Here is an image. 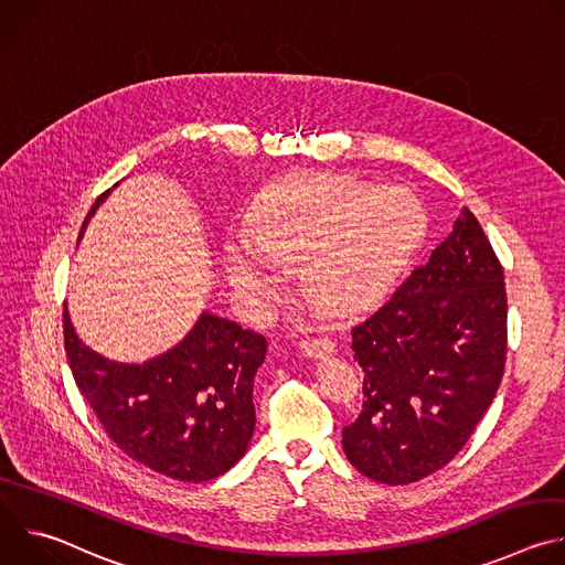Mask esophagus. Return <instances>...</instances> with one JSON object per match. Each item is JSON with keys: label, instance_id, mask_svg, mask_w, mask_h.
Instances as JSON below:
<instances>
[{"label": "esophagus", "instance_id": "1", "mask_svg": "<svg viewBox=\"0 0 565 565\" xmlns=\"http://www.w3.org/2000/svg\"><path fill=\"white\" fill-rule=\"evenodd\" d=\"M299 349L308 358H327L335 353V344L329 338H306L299 342Z\"/></svg>", "mask_w": 565, "mask_h": 565}]
</instances>
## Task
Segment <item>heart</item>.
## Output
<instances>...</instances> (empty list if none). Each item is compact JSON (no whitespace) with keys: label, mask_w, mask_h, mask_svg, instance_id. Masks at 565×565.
<instances>
[{"label":"heart","mask_w":565,"mask_h":565,"mask_svg":"<svg viewBox=\"0 0 565 565\" xmlns=\"http://www.w3.org/2000/svg\"><path fill=\"white\" fill-rule=\"evenodd\" d=\"M425 230V207L407 188L377 190L347 177L281 183L253 207L250 244L227 248L225 270L236 290L266 299V262L310 259L308 297L329 312H351L409 262Z\"/></svg>","instance_id":"obj_1"}]
</instances>
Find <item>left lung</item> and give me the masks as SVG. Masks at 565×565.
Wrapping results in <instances>:
<instances>
[{"label": "left lung", "instance_id": "8db88e82", "mask_svg": "<svg viewBox=\"0 0 565 565\" xmlns=\"http://www.w3.org/2000/svg\"><path fill=\"white\" fill-rule=\"evenodd\" d=\"M351 335L364 371L362 414L342 431L351 465L386 486L445 467L490 409L508 349L503 268L467 207Z\"/></svg>", "mask_w": 565, "mask_h": 565}]
</instances>
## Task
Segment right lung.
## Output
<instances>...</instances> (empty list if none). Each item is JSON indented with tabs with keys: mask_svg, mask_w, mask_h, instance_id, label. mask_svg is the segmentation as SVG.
I'll return each instance as SVG.
<instances>
[{
	"mask_svg": "<svg viewBox=\"0 0 565 565\" xmlns=\"http://www.w3.org/2000/svg\"><path fill=\"white\" fill-rule=\"evenodd\" d=\"M107 196L96 201L85 225ZM64 349L77 388L136 462L174 480L203 482L248 451L257 423L255 375L268 351L264 335L203 312L174 349L127 364L92 351L64 308Z\"/></svg>",
	"mask_w": 565,
	"mask_h": 565,
	"instance_id": "right-lung-1",
	"label": "right lung"
}]
</instances>
